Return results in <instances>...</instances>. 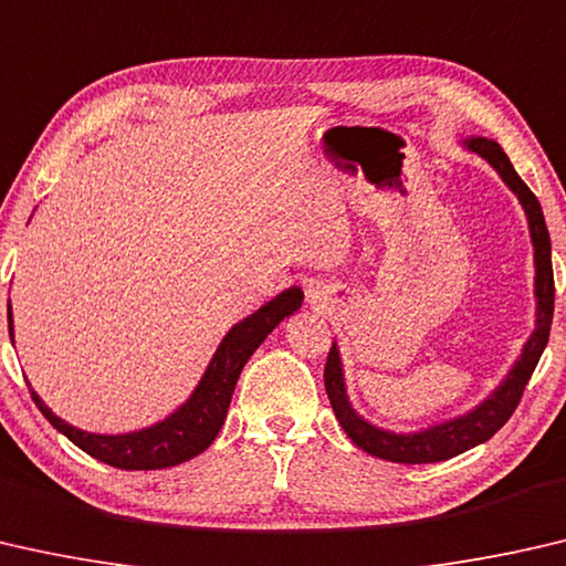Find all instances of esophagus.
<instances>
[{"mask_svg": "<svg viewBox=\"0 0 566 566\" xmlns=\"http://www.w3.org/2000/svg\"><path fill=\"white\" fill-rule=\"evenodd\" d=\"M311 298H316V293H311Z\"/></svg>", "mask_w": 566, "mask_h": 566, "instance_id": "34e87169", "label": "esophagus"}]
</instances>
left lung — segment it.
Wrapping results in <instances>:
<instances>
[{
    "mask_svg": "<svg viewBox=\"0 0 566 566\" xmlns=\"http://www.w3.org/2000/svg\"><path fill=\"white\" fill-rule=\"evenodd\" d=\"M464 147L471 153L492 165L499 172V178L504 180L509 190L514 192L522 202L526 222H530V235L534 245V298H536V328L532 336L526 338L522 354L514 360V366L509 368L504 381L499 384L484 401L476 403L474 409L453 416L449 421L433 423L429 429L413 431V433H396L381 429L366 421L354 406L346 391V378H344V364H340V350L338 346H331V354L326 360V394L331 398L333 413L344 426L348 439L356 443L358 449H364L370 457L396 461V464H433V461H447L459 457L469 449L479 447L494 437L509 421V416L514 413L518 406V398L524 394V386L530 384L536 364L549 340L552 316H554V273H552V240L549 230H546L544 212L539 200L534 192L526 188V182L518 178L514 165L509 163L502 145L486 137H467Z\"/></svg>",
    "mask_w": 566,
    "mask_h": 566,
    "instance_id": "left-lung-1",
    "label": "left lung"
}]
</instances>
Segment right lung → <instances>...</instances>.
I'll use <instances>...</instances> for the list:
<instances>
[{
    "label": "right lung",
    "mask_w": 566,
    "mask_h": 566,
    "mask_svg": "<svg viewBox=\"0 0 566 566\" xmlns=\"http://www.w3.org/2000/svg\"><path fill=\"white\" fill-rule=\"evenodd\" d=\"M303 303V291L298 285H291L283 293H277L273 301L261 305L248 318L235 323L226 333L220 346L212 354L206 374L190 394L188 401L178 406L168 419L157 421L147 429L129 431V433H92L82 431L77 426L62 421L57 413H52L48 403L36 396L34 388L30 394L34 398L36 409L44 413L54 429L64 433L74 447H80L90 457L105 464L125 471H147V469H168L178 467L182 461L206 451L216 441L222 421L228 416L230 398H233L238 376L248 358L255 354V348L263 344L277 323L293 316ZM7 321H9V338L14 344V326H12V305L7 303Z\"/></svg>",
    "instance_id": "1"
}]
</instances>
